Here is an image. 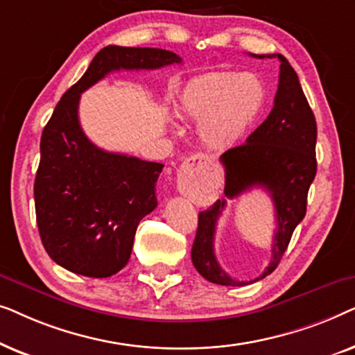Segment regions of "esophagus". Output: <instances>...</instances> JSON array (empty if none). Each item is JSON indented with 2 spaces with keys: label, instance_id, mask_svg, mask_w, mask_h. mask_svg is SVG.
<instances>
[{
  "label": "esophagus",
  "instance_id": "esophagus-1",
  "mask_svg": "<svg viewBox=\"0 0 355 355\" xmlns=\"http://www.w3.org/2000/svg\"><path fill=\"white\" fill-rule=\"evenodd\" d=\"M208 162V158L205 157V155L203 153H196V155H192V157H189L186 162L187 166H191V168H196V166H200V164H205Z\"/></svg>",
  "mask_w": 355,
  "mask_h": 355
}]
</instances>
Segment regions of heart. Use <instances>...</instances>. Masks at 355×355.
Returning <instances> with one entry per match:
<instances>
[{"label": "heart", "instance_id": "b5f03b06", "mask_svg": "<svg viewBox=\"0 0 355 355\" xmlns=\"http://www.w3.org/2000/svg\"><path fill=\"white\" fill-rule=\"evenodd\" d=\"M265 100L266 87L254 72H213L187 82L178 111L198 119V135L208 147L226 148L245 134Z\"/></svg>", "mask_w": 355, "mask_h": 355}]
</instances>
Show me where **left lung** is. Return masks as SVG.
Wrapping results in <instances>:
<instances>
[{
    "mask_svg": "<svg viewBox=\"0 0 355 355\" xmlns=\"http://www.w3.org/2000/svg\"><path fill=\"white\" fill-rule=\"evenodd\" d=\"M266 58H278L281 62L273 110L247 137L245 144L230 148L220 159L226 173V198H234L252 187H261L270 193L277 218L272 260L264 273L250 282H237L222 271L214 255V231L225 198L216 200L208 210L198 213L191 255L198 273L210 283L221 286H245L273 273L288 249L295 226L304 220L310 184L317 174V123L299 77L283 55Z\"/></svg>",
    "mask_w": 355,
    "mask_h": 355,
    "instance_id": "left-lung-1",
    "label": "left lung"
}]
</instances>
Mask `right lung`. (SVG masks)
Returning a JSON list of instances; mask_svg holds the SVG:
<instances>
[{
  "label": "right lung",
  "instance_id": "obj_1",
  "mask_svg": "<svg viewBox=\"0 0 355 355\" xmlns=\"http://www.w3.org/2000/svg\"><path fill=\"white\" fill-rule=\"evenodd\" d=\"M159 48L105 46L85 74L61 96L42 132L33 197L43 247L76 275L108 278L128 265L144 216L158 205L163 164L105 152L79 123L80 94L113 71L181 64Z\"/></svg>",
  "mask_w": 355,
  "mask_h": 355
}]
</instances>
